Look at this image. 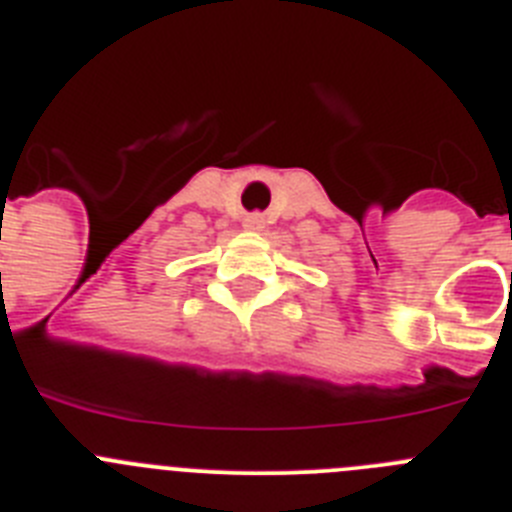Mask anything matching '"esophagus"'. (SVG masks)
Wrapping results in <instances>:
<instances>
[{"instance_id":"obj_1","label":"esophagus","mask_w":512,"mask_h":512,"mask_svg":"<svg viewBox=\"0 0 512 512\" xmlns=\"http://www.w3.org/2000/svg\"><path fill=\"white\" fill-rule=\"evenodd\" d=\"M243 228H246V230H261V228H264V217L248 215L246 220H243Z\"/></svg>"}]
</instances>
